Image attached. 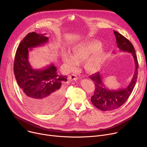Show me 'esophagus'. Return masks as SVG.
Wrapping results in <instances>:
<instances>
[{
	"mask_svg": "<svg viewBox=\"0 0 147 147\" xmlns=\"http://www.w3.org/2000/svg\"><path fill=\"white\" fill-rule=\"evenodd\" d=\"M70 79L71 80H73V81H76L78 79V77H77L76 75L75 74H72V75H70Z\"/></svg>",
	"mask_w": 147,
	"mask_h": 147,
	"instance_id": "1",
	"label": "esophagus"
}]
</instances>
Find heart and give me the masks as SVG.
<instances>
[{"label":"heart","mask_w":147,"mask_h":147,"mask_svg":"<svg viewBox=\"0 0 147 147\" xmlns=\"http://www.w3.org/2000/svg\"><path fill=\"white\" fill-rule=\"evenodd\" d=\"M101 47V43L97 40L82 42L74 46L72 55L70 52L64 53L63 60L72 70L77 66L78 62L88 58L85 65L86 70L89 72H96L101 67L105 56Z\"/></svg>","instance_id":"obj_1"}]
</instances>
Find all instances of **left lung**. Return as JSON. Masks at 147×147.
<instances>
[{
    "instance_id": "left-lung-1",
    "label": "left lung",
    "mask_w": 147,
    "mask_h": 147,
    "mask_svg": "<svg viewBox=\"0 0 147 147\" xmlns=\"http://www.w3.org/2000/svg\"><path fill=\"white\" fill-rule=\"evenodd\" d=\"M114 34L116 38L117 47L120 51L131 53L133 55L135 63V71L129 86L124 88L117 90H110L106 87L99 72L90 77L95 86V91L91 100L94 105L102 111H113L123 105L131 94L137 79L138 63L133 45L130 40L118 32L114 31Z\"/></svg>"
}]
</instances>
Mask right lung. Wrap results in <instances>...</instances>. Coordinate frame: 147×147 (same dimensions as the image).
<instances>
[{
	"label": "right lung",
	"instance_id": "obj_1",
	"mask_svg": "<svg viewBox=\"0 0 147 147\" xmlns=\"http://www.w3.org/2000/svg\"><path fill=\"white\" fill-rule=\"evenodd\" d=\"M45 35L28 34L18 45L14 63V76L24 100L36 112L44 114L54 111L62 103L63 84L67 81L66 76L57 73L53 64L35 69L30 63L28 52L47 43L49 38Z\"/></svg>",
	"mask_w": 147,
	"mask_h": 147
}]
</instances>
